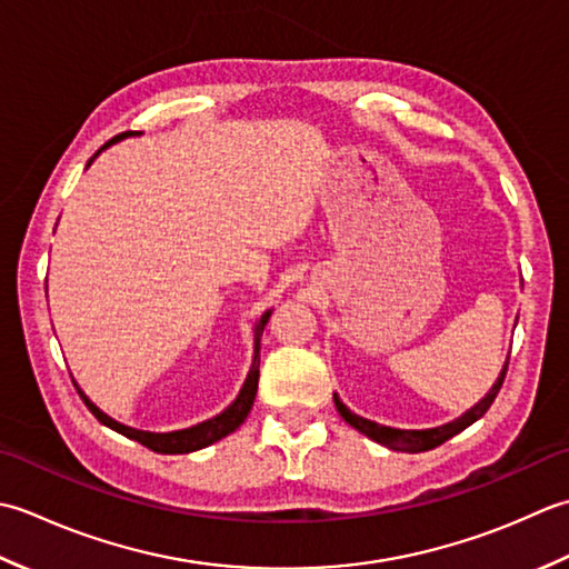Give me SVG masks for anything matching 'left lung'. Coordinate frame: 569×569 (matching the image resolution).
<instances>
[{
	"label": "left lung",
	"mask_w": 569,
	"mask_h": 569,
	"mask_svg": "<svg viewBox=\"0 0 569 569\" xmlns=\"http://www.w3.org/2000/svg\"><path fill=\"white\" fill-rule=\"evenodd\" d=\"M506 370H508V356H506V363L501 368V373H498L496 382L489 388V392L469 408L467 412H461L457 420L445 422L439 427H430V430H398V427H388V425H378L373 420H366V417L351 412L346 405L341 402V398L333 392V402H336V410L343 417L346 422L351 427H356L358 432H363L368 439H373V442L388 447V449H396V451H410V455H417V451H430L439 445H445L447 439H451L455 435L467 430L469 425H473L477 420L486 415V410L491 408V402L496 400L498 390L503 386V378H506Z\"/></svg>",
	"instance_id": "obj_1"
}]
</instances>
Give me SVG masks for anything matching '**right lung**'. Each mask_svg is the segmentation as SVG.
<instances>
[{
  "label": "right lung",
  "mask_w": 569,
  "mask_h": 569,
  "mask_svg": "<svg viewBox=\"0 0 569 569\" xmlns=\"http://www.w3.org/2000/svg\"><path fill=\"white\" fill-rule=\"evenodd\" d=\"M142 132H122L114 139H110V142L102 147L108 149L112 144L122 142V139H130V137H137ZM100 154V152H98ZM96 154V157H98ZM92 157V159H96ZM92 159L88 161V167L92 164ZM272 317V309L264 311V315L254 321V329H252V363H250V370H248V378L246 382H242V388L238 392V398L228 405V408L223 412H218L216 417H211V420H203L199 425H191V427H183V430H173V432H147V430H137V427H130V425H122L114 420V417H110L108 412H102L96 402H92L83 390H80L78 382L73 380V386L78 390V396L83 398L86 408L98 417L100 425L110 427V430L120 432L122 437L127 439H134V442L144 445L147 449L152 451H159V455H189V451H196V449H203L208 445L218 442V439L228 437L230 432H236L238 427L246 422V417L252 408L254 402V396H258V378H260V339H262V331L264 327H268V321Z\"/></svg>",
  "instance_id": "add662e5"
}]
</instances>
